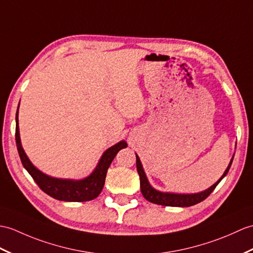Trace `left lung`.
Instances as JSON below:
<instances>
[{
  "instance_id": "obj_1",
  "label": "left lung",
  "mask_w": 253,
  "mask_h": 253,
  "mask_svg": "<svg viewBox=\"0 0 253 253\" xmlns=\"http://www.w3.org/2000/svg\"><path fill=\"white\" fill-rule=\"evenodd\" d=\"M137 158V170L140 177V189L141 193H142L143 197L153 204L157 205H163V206H171V207H190L193 206V205H196L198 203L203 202L204 199H206L211 192H212L215 186L220 183V181L225 177L226 173L228 172V170L231 168L233 158L230 163V165L226 168L225 172L223 173L222 177L218 182L209 187L208 190L201 192V193H196V194H172V193H162L154 190L149 183L148 179H146V175L143 171L142 165H141V162L139 160V157L136 155Z\"/></svg>"
}]
</instances>
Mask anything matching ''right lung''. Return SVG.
I'll use <instances>...</instances> for the list:
<instances>
[{
	"label": "right lung",
	"instance_id": "1",
	"mask_svg": "<svg viewBox=\"0 0 253 253\" xmlns=\"http://www.w3.org/2000/svg\"><path fill=\"white\" fill-rule=\"evenodd\" d=\"M15 137L17 150H18V154L20 156L22 165L27 169V171L30 173L33 180L37 182L40 189L52 198L64 202H87L98 197L103 189L105 175H107V171L111 163L114 160L115 155L119 153V151L127 146L125 141H121V142L113 145L112 148H110L104 152L98 166L95 169V171L89 177L83 180L73 181L48 177V175L44 174L39 169L35 168L31 162L29 161V158L27 157L20 143L18 128V109H17L16 113Z\"/></svg>",
	"mask_w": 253,
	"mask_h": 253
}]
</instances>
